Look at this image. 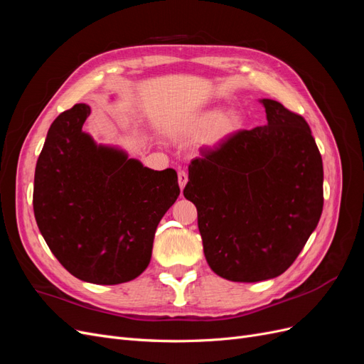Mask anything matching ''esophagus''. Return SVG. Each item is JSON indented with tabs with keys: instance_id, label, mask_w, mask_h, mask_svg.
Instances as JSON below:
<instances>
[{
	"instance_id": "34e87169",
	"label": "esophagus",
	"mask_w": 364,
	"mask_h": 364,
	"mask_svg": "<svg viewBox=\"0 0 364 364\" xmlns=\"http://www.w3.org/2000/svg\"><path fill=\"white\" fill-rule=\"evenodd\" d=\"M178 179H179V186H181V190H183V188H185V185H186V182H188V174H186V171L181 170V171L178 173Z\"/></svg>"
}]
</instances>
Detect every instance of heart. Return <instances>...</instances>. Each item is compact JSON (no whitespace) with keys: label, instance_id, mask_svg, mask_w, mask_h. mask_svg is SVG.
<instances>
[{"label":"heart","instance_id":"obj_1","mask_svg":"<svg viewBox=\"0 0 364 364\" xmlns=\"http://www.w3.org/2000/svg\"><path fill=\"white\" fill-rule=\"evenodd\" d=\"M243 127V118L238 112H228L222 107H211L197 115L186 127V135L191 138H205L218 144Z\"/></svg>","mask_w":364,"mask_h":364}]
</instances>
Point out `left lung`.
Listing matches in <instances>:
<instances>
[{
	"label": "left lung",
	"instance_id": "obj_1",
	"mask_svg": "<svg viewBox=\"0 0 364 364\" xmlns=\"http://www.w3.org/2000/svg\"><path fill=\"white\" fill-rule=\"evenodd\" d=\"M261 103L267 124L202 151L183 190L197 208L209 267L234 282L279 277L323 209V165L310 126L279 102Z\"/></svg>",
	"mask_w": 364,
	"mask_h": 364
}]
</instances>
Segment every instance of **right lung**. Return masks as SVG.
Here are the masks:
<instances>
[{
	"label": "right lung",
	"mask_w": 364,
	"mask_h": 364,
	"mask_svg": "<svg viewBox=\"0 0 364 364\" xmlns=\"http://www.w3.org/2000/svg\"><path fill=\"white\" fill-rule=\"evenodd\" d=\"M87 105L62 112L47 134L33 209L53 255L73 277L114 285L135 279L151 258L164 214L181 193L178 173L144 167L82 130Z\"/></svg>",
	"instance_id": "1"
}]
</instances>
